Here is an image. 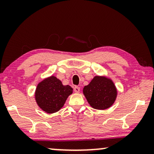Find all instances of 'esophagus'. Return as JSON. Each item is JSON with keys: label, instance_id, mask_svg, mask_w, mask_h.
<instances>
[{"label": "esophagus", "instance_id": "esophagus-1", "mask_svg": "<svg viewBox=\"0 0 154 154\" xmlns=\"http://www.w3.org/2000/svg\"><path fill=\"white\" fill-rule=\"evenodd\" d=\"M73 90H74V92H76V93H79L80 92V88L78 87V86H75L74 88H73Z\"/></svg>", "mask_w": 154, "mask_h": 154}]
</instances>
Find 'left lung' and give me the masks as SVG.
Masks as SVG:
<instances>
[{"label": "left lung", "instance_id": "left-lung-1", "mask_svg": "<svg viewBox=\"0 0 154 154\" xmlns=\"http://www.w3.org/2000/svg\"><path fill=\"white\" fill-rule=\"evenodd\" d=\"M88 102L93 109L104 110L115 102L117 97L116 87L111 79L102 75L94 76L83 90Z\"/></svg>", "mask_w": 154, "mask_h": 154}]
</instances>
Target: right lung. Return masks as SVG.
<instances>
[{"mask_svg": "<svg viewBox=\"0 0 154 154\" xmlns=\"http://www.w3.org/2000/svg\"><path fill=\"white\" fill-rule=\"evenodd\" d=\"M73 93V88L64 85L54 75L46 78L38 84L35 100L38 106L48 113L57 112L62 108L68 97Z\"/></svg>", "mask_w": 154, "mask_h": 154, "instance_id": "1", "label": "right lung"}]
</instances>
